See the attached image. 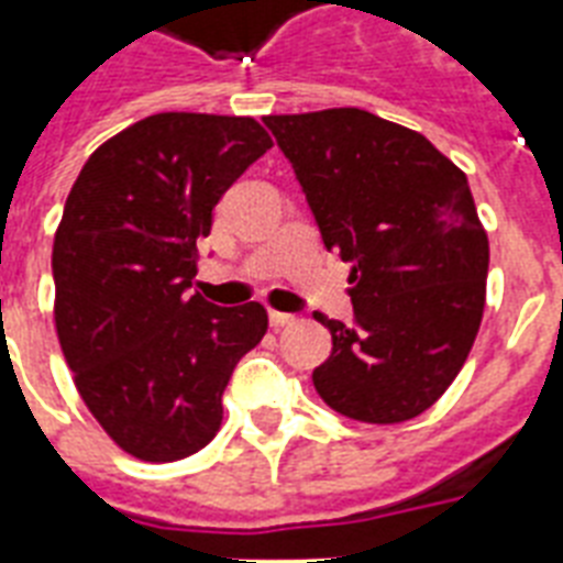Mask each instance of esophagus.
Listing matches in <instances>:
<instances>
[{"mask_svg": "<svg viewBox=\"0 0 563 563\" xmlns=\"http://www.w3.org/2000/svg\"><path fill=\"white\" fill-rule=\"evenodd\" d=\"M268 321H272L274 330H280V327H291V324H295V316H289V312H277V309H272V312H268Z\"/></svg>", "mask_w": 563, "mask_h": 563, "instance_id": "1", "label": "esophagus"}]
</instances>
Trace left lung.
Returning a JSON list of instances; mask_svg holds the SVG:
<instances>
[{"label":"left lung","mask_w":563,"mask_h":563,"mask_svg":"<svg viewBox=\"0 0 563 563\" xmlns=\"http://www.w3.org/2000/svg\"><path fill=\"white\" fill-rule=\"evenodd\" d=\"M263 122L327 251L353 265V324L316 312L333 335L316 391L362 423L418 418L459 376L485 312L488 233L467 175L423 134L368 110Z\"/></svg>","instance_id":"1"}]
</instances>
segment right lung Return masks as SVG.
Listing matches in <instances>:
<instances>
[{
	"instance_id": "right-lung-1",
	"label": "right lung",
	"mask_w": 563,
	"mask_h": 563,
	"mask_svg": "<svg viewBox=\"0 0 563 563\" xmlns=\"http://www.w3.org/2000/svg\"><path fill=\"white\" fill-rule=\"evenodd\" d=\"M272 148L251 117L154 113L84 163L52 247L55 330L75 388L140 462L198 453L221 394L263 342V303L212 307L195 291L212 207Z\"/></svg>"
}]
</instances>
